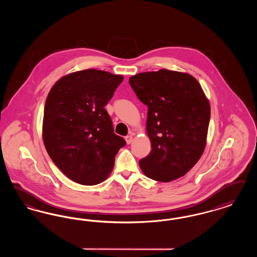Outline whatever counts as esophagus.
<instances>
[{"label": "esophagus", "instance_id": "esophagus-1", "mask_svg": "<svg viewBox=\"0 0 257 257\" xmlns=\"http://www.w3.org/2000/svg\"><path fill=\"white\" fill-rule=\"evenodd\" d=\"M125 141H126V144H127V145H130V144L133 142V137H132L131 135L126 136V137H125Z\"/></svg>", "mask_w": 257, "mask_h": 257}]
</instances>
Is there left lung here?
Here are the masks:
<instances>
[{
    "label": "left lung",
    "mask_w": 257,
    "mask_h": 257,
    "mask_svg": "<svg viewBox=\"0 0 257 257\" xmlns=\"http://www.w3.org/2000/svg\"><path fill=\"white\" fill-rule=\"evenodd\" d=\"M129 84L148 108L147 134L151 151L140 160L148 178L171 182L184 176L203 154L210 103L191 74L160 69L137 74Z\"/></svg>",
    "instance_id": "left-lung-1"
}]
</instances>
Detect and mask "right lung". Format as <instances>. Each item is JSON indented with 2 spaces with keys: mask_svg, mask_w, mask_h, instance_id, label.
Segmentation results:
<instances>
[{
  "mask_svg": "<svg viewBox=\"0 0 257 257\" xmlns=\"http://www.w3.org/2000/svg\"><path fill=\"white\" fill-rule=\"evenodd\" d=\"M122 75L86 69L67 74L50 89L42 139L50 158L69 179L81 185L105 181L125 141L114 134L105 106Z\"/></svg>",
  "mask_w": 257,
  "mask_h": 257,
  "instance_id": "1",
  "label": "right lung"
}]
</instances>
